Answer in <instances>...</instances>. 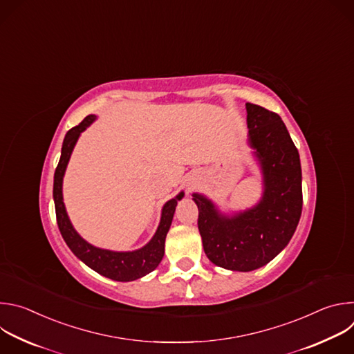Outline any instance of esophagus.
<instances>
[{
    "instance_id": "34e87169",
    "label": "esophagus",
    "mask_w": 354,
    "mask_h": 354,
    "mask_svg": "<svg viewBox=\"0 0 354 354\" xmlns=\"http://www.w3.org/2000/svg\"><path fill=\"white\" fill-rule=\"evenodd\" d=\"M189 189H190V187H187V190H189Z\"/></svg>"
}]
</instances>
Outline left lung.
<instances>
[{
	"label": "left lung",
	"mask_w": 354,
	"mask_h": 354,
	"mask_svg": "<svg viewBox=\"0 0 354 354\" xmlns=\"http://www.w3.org/2000/svg\"><path fill=\"white\" fill-rule=\"evenodd\" d=\"M249 145L263 174L259 203L232 217L223 216L203 194L194 193L197 225L207 258L217 266L250 272L276 258L290 242L302 210L298 151L281 118L246 104Z\"/></svg>",
	"instance_id": "8db88e82"
}]
</instances>
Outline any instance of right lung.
Wrapping results in <instances>:
<instances>
[{
	"label": "right lung",
	"mask_w": 354,
	"mask_h": 354,
	"mask_svg": "<svg viewBox=\"0 0 354 354\" xmlns=\"http://www.w3.org/2000/svg\"><path fill=\"white\" fill-rule=\"evenodd\" d=\"M95 119H96L95 115L86 116L78 126L68 130L64 137L62 157L55 172V185H53V198H55V206H56L57 225L66 243L73 250V254L80 261H82L86 266H89L92 270L108 279H112L116 281H131L148 274L149 272H153L162 261L164 250H165L164 249L165 238L169 231L178 201L183 197V192H180L175 198H171L169 201H167L165 206L162 207L161 221L156 235L141 249L131 250V252H115V250L96 248L88 243L84 238H81L78 232L74 230L64 207L63 176L80 134Z\"/></svg>",
	"instance_id": "add662e5"
}]
</instances>
